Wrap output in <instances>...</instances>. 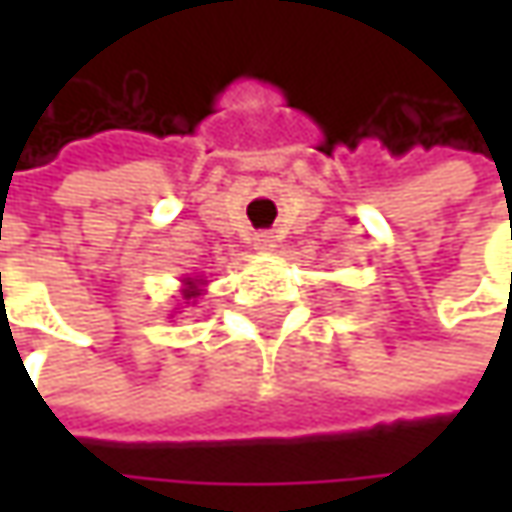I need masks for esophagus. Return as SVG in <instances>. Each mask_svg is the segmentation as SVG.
<instances>
[{"label":"esophagus","instance_id":"34e87169","mask_svg":"<svg viewBox=\"0 0 512 512\" xmlns=\"http://www.w3.org/2000/svg\"><path fill=\"white\" fill-rule=\"evenodd\" d=\"M256 247H259V250H270V247H276V236H270V233H259V236H256Z\"/></svg>","mask_w":512,"mask_h":512}]
</instances>
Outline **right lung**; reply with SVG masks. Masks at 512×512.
I'll list each match as a JSON object with an SVG mask.
<instances>
[{
  "label": "right lung",
  "mask_w": 512,
  "mask_h": 512,
  "mask_svg": "<svg viewBox=\"0 0 512 512\" xmlns=\"http://www.w3.org/2000/svg\"><path fill=\"white\" fill-rule=\"evenodd\" d=\"M187 290H185V299H193V296H199V287L193 285V282H187Z\"/></svg>",
  "instance_id": "1"
}]
</instances>
